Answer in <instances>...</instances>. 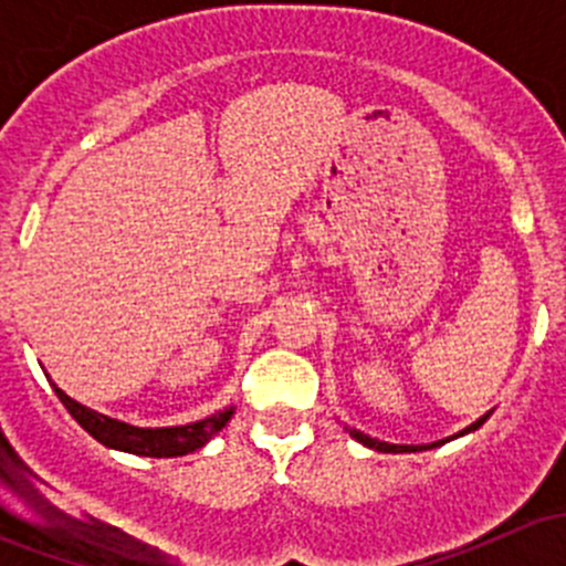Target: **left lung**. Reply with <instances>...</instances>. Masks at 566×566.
I'll return each instance as SVG.
<instances>
[{
    "mask_svg": "<svg viewBox=\"0 0 566 566\" xmlns=\"http://www.w3.org/2000/svg\"><path fill=\"white\" fill-rule=\"evenodd\" d=\"M490 419V413H484L482 419H476L473 421L471 427H465V430L462 432H458V436H465V432H473V430H479V427L484 424V421ZM350 432L353 438H356L358 443H364V447H369V449H375V452H391V454H402V452H424V449H436V447H441V443H447V441H436V443H427V447H402V443H386V441H378V438H369V436H364V432H358V430H347ZM458 436H452V438H458Z\"/></svg>",
    "mask_w": 566,
    "mask_h": 566,
    "instance_id": "left-lung-1",
    "label": "left lung"
}]
</instances>
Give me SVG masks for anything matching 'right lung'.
<instances>
[{"label":"right lung","mask_w":566,"mask_h":566,"mask_svg":"<svg viewBox=\"0 0 566 566\" xmlns=\"http://www.w3.org/2000/svg\"><path fill=\"white\" fill-rule=\"evenodd\" d=\"M51 389L56 391V397L65 405L67 413H71L95 441H101L108 449H117V452L139 454V458H182V454L197 452V449H202L205 443L232 419V413H235V408H224L219 410V413L208 416V419L191 421V424L182 427H134L125 424V421L119 419H112V416L98 413V410L87 408V405L76 402V399L67 397L56 384H51Z\"/></svg>","instance_id":"obj_1"}]
</instances>
